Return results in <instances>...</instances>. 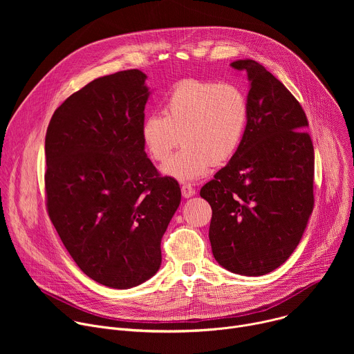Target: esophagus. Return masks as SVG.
Returning <instances> with one entry per match:
<instances>
[{
	"label": "esophagus",
	"mask_w": 354,
	"mask_h": 354,
	"mask_svg": "<svg viewBox=\"0 0 354 354\" xmlns=\"http://www.w3.org/2000/svg\"><path fill=\"white\" fill-rule=\"evenodd\" d=\"M180 190H182V196L186 197V198H189V197H192V196L196 194V190H194L190 185H183Z\"/></svg>",
	"instance_id": "obj_1"
}]
</instances>
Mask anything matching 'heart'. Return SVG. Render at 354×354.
Segmentation results:
<instances>
[{
    "label": "heart",
    "instance_id": "1",
    "mask_svg": "<svg viewBox=\"0 0 354 354\" xmlns=\"http://www.w3.org/2000/svg\"><path fill=\"white\" fill-rule=\"evenodd\" d=\"M249 106L242 89L230 82L183 80L164 99L162 115L141 123V141L154 161H164L182 141L183 148L162 167L178 182L205 178L214 164L228 162L241 147Z\"/></svg>",
    "mask_w": 354,
    "mask_h": 354
}]
</instances>
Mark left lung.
Wrapping results in <instances>:
<instances>
[{
    "mask_svg": "<svg viewBox=\"0 0 354 354\" xmlns=\"http://www.w3.org/2000/svg\"><path fill=\"white\" fill-rule=\"evenodd\" d=\"M249 81L248 124L236 154L200 190L213 216L214 259L242 276L281 266L314 207V145L291 92L255 60H235Z\"/></svg>",
    "mask_w": 354,
    "mask_h": 354,
    "instance_id": "obj_1",
    "label": "left lung"
}]
</instances>
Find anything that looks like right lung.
Returning <instances> with one entry per match:
<instances>
[{"instance_id": "obj_1", "label": "right lung", "mask_w": 354, "mask_h": 354, "mask_svg": "<svg viewBox=\"0 0 354 354\" xmlns=\"http://www.w3.org/2000/svg\"><path fill=\"white\" fill-rule=\"evenodd\" d=\"M147 75L119 71L68 96L48 123L47 210L77 266L96 283L126 290L161 266V239L180 187L144 151Z\"/></svg>"}]
</instances>
